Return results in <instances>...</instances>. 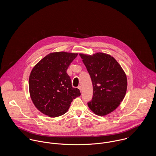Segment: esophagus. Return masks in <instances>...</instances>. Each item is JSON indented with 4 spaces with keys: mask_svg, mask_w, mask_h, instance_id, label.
I'll use <instances>...</instances> for the list:
<instances>
[{
    "mask_svg": "<svg viewBox=\"0 0 156 156\" xmlns=\"http://www.w3.org/2000/svg\"><path fill=\"white\" fill-rule=\"evenodd\" d=\"M78 88L80 90V92H82V87H81V86H79V87H78Z\"/></svg>",
    "mask_w": 156,
    "mask_h": 156,
    "instance_id": "1",
    "label": "esophagus"
}]
</instances>
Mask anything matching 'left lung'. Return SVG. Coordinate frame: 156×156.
<instances>
[{"instance_id": "left-lung-1", "label": "left lung", "mask_w": 156, "mask_h": 156, "mask_svg": "<svg viewBox=\"0 0 156 156\" xmlns=\"http://www.w3.org/2000/svg\"><path fill=\"white\" fill-rule=\"evenodd\" d=\"M89 73L93 85L92 100L88 103L90 111L103 116L114 111L124 100L127 88L126 73L109 54L98 52L92 55L79 53Z\"/></svg>"}]
</instances>
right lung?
<instances>
[{
  "mask_svg": "<svg viewBox=\"0 0 156 156\" xmlns=\"http://www.w3.org/2000/svg\"><path fill=\"white\" fill-rule=\"evenodd\" d=\"M77 53L66 51L48 54L32 68L29 79L31 100L37 109L55 118L66 113L73 99L79 97V89L72 87L67 73Z\"/></svg>",
  "mask_w": 156,
  "mask_h": 156,
  "instance_id": "add662e5",
  "label": "right lung"
}]
</instances>
